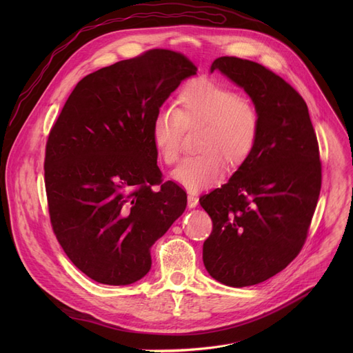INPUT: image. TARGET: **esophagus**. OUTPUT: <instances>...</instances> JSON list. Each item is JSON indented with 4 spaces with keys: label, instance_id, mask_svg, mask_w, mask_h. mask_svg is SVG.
Wrapping results in <instances>:
<instances>
[{
    "label": "esophagus",
    "instance_id": "obj_1",
    "mask_svg": "<svg viewBox=\"0 0 353 353\" xmlns=\"http://www.w3.org/2000/svg\"><path fill=\"white\" fill-rule=\"evenodd\" d=\"M197 203H199V197H197L196 194L190 193V194L188 196V206H189L190 209H193V208L197 206Z\"/></svg>",
    "mask_w": 353,
    "mask_h": 353
}]
</instances>
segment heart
I'll list each match as a JSON object with an SVG mask.
<instances>
[{"label":"heart","mask_w":353,"mask_h":353,"mask_svg":"<svg viewBox=\"0 0 353 353\" xmlns=\"http://www.w3.org/2000/svg\"><path fill=\"white\" fill-rule=\"evenodd\" d=\"M177 110L160 107L152 119V140L159 157L174 165L181 153L184 127L203 124L200 153L181 161L173 179L190 192L212 188L223 180L226 163L232 169L245 164L257 144L261 116L229 85L209 79L184 84L176 97Z\"/></svg>","instance_id":"1"}]
</instances>
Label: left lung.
<instances>
[{
	"mask_svg": "<svg viewBox=\"0 0 353 353\" xmlns=\"http://www.w3.org/2000/svg\"><path fill=\"white\" fill-rule=\"evenodd\" d=\"M219 70L243 87L261 116L249 160L199 201L213 230L203 263L217 282L245 288L268 281L302 250L322 186L316 133L305 100L265 65L219 57Z\"/></svg>",
	"mask_w": 353,
	"mask_h": 353,
	"instance_id": "obj_1",
	"label": "left lung"
}]
</instances>
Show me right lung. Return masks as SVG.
<instances>
[{"mask_svg":"<svg viewBox=\"0 0 353 353\" xmlns=\"http://www.w3.org/2000/svg\"><path fill=\"white\" fill-rule=\"evenodd\" d=\"M197 67L164 48L79 81L50 130L44 180L52 232L90 279L130 285L152 268L150 248L188 205L163 181L152 119Z\"/></svg>","mask_w":353,"mask_h":353,"instance_id":"right-lung-1","label":"right lung"}]
</instances>
